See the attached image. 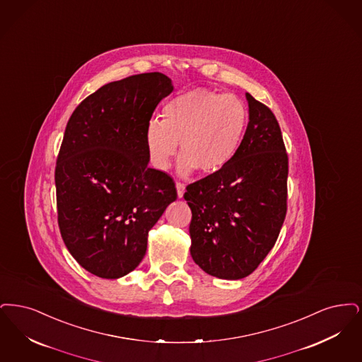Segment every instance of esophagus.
I'll return each instance as SVG.
<instances>
[{"mask_svg":"<svg viewBox=\"0 0 362 362\" xmlns=\"http://www.w3.org/2000/svg\"><path fill=\"white\" fill-rule=\"evenodd\" d=\"M175 188H177V194H178V197L181 199V197L184 196V193H185V185H184L182 182H177V184H175Z\"/></svg>","mask_w":362,"mask_h":362,"instance_id":"esophagus-1","label":"esophagus"}]
</instances>
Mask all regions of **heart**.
<instances>
[{
  "instance_id": "heart-1",
  "label": "heart",
  "mask_w": 362,
  "mask_h": 362,
  "mask_svg": "<svg viewBox=\"0 0 362 362\" xmlns=\"http://www.w3.org/2000/svg\"><path fill=\"white\" fill-rule=\"evenodd\" d=\"M163 117H151L144 139L151 163L166 170L178 153V173L188 175L197 168L218 173L235 158L245 138L249 110L234 95L193 89L172 98Z\"/></svg>"
}]
</instances>
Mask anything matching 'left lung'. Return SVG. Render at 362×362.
<instances>
[{"instance_id":"left-lung-1","label":"left lung","mask_w":362,"mask_h":362,"mask_svg":"<svg viewBox=\"0 0 362 362\" xmlns=\"http://www.w3.org/2000/svg\"><path fill=\"white\" fill-rule=\"evenodd\" d=\"M249 123L235 158L189 184L190 255L205 273L247 277L274 246L286 215L288 154L273 112L246 93Z\"/></svg>"}]
</instances>
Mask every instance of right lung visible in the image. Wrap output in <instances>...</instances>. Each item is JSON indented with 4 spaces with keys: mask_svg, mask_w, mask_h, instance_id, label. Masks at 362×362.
Instances as JSON below:
<instances>
[{
    "mask_svg": "<svg viewBox=\"0 0 362 362\" xmlns=\"http://www.w3.org/2000/svg\"><path fill=\"white\" fill-rule=\"evenodd\" d=\"M172 79L144 73L101 86L70 116L57 158L58 224L67 250L101 279L141 264L147 235L177 199L173 178L148 168L146 126Z\"/></svg>",
    "mask_w": 362,
    "mask_h": 362,
    "instance_id": "obj_1",
    "label": "right lung"
}]
</instances>
